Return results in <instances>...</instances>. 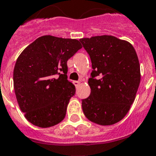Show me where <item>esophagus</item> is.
<instances>
[{"label":"esophagus","mask_w":156,"mask_h":156,"mask_svg":"<svg viewBox=\"0 0 156 156\" xmlns=\"http://www.w3.org/2000/svg\"><path fill=\"white\" fill-rule=\"evenodd\" d=\"M73 83H74V85L76 86V87H78V86L80 85V82H78V81H74Z\"/></svg>","instance_id":"esophagus-1"}]
</instances>
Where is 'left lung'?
Segmentation results:
<instances>
[{
    "instance_id": "obj_1",
    "label": "left lung",
    "mask_w": 156,
    "mask_h": 156,
    "mask_svg": "<svg viewBox=\"0 0 156 156\" xmlns=\"http://www.w3.org/2000/svg\"><path fill=\"white\" fill-rule=\"evenodd\" d=\"M93 70L89 97L82 100L84 115L101 126L125 117L134 101L140 81V63L130 43L110 35L82 38Z\"/></svg>"
}]
</instances>
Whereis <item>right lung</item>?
Listing matches in <instances>:
<instances>
[{
  "label": "right lung",
  "instance_id": "add662e5",
  "mask_svg": "<svg viewBox=\"0 0 156 156\" xmlns=\"http://www.w3.org/2000/svg\"><path fill=\"white\" fill-rule=\"evenodd\" d=\"M82 48L76 39L44 35L20 55L13 72L15 93L33 125L48 128L65 118L75 94V86L67 80V62Z\"/></svg>",
  "mask_w": 156,
  "mask_h": 156
}]
</instances>
